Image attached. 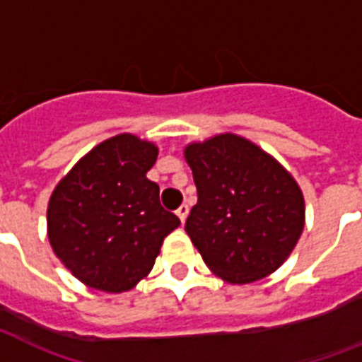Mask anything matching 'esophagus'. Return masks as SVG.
<instances>
[{
	"label": "esophagus",
	"instance_id": "1",
	"mask_svg": "<svg viewBox=\"0 0 362 362\" xmlns=\"http://www.w3.org/2000/svg\"><path fill=\"white\" fill-rule=\"evenodd\" d=\"M175 215H177L181 223H185V219H187V215H189V206H187V204H183V206H179L177 211H175Z\"/></svg>",
	"mask_w": 362,
	"mask_h": 362
}]
</instances>
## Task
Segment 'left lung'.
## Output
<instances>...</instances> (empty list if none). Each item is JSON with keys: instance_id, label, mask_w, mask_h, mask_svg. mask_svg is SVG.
<instances>
[{"instance_id": "1", "label": "left lung", "mask_w": 362, "mask_h": 362, "mask_svg": "<svg viewBox=\"0 0 362 362\" xmlns=\"http://www.w3.org/2000/svg\"><path fill=\"white\" fill-rule=\"evenodd\" d=\"M185 158L198 190L185 230L207 268L234 285L276 272L304 228V196L291 173L234 134L190 143Z\"/></svg>"}]
</instances>
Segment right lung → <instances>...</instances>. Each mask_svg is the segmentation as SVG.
I'll return each instance as SVG.
<instances>
[{
    "label": "right lung",
    "mask_w": 362,
    "mask_h": 362,
    "mask_svg": "<svg viewBox=\"0 0 362 362\" xmlns=\"http://www.w3.org/2000/svg\"><path fill=\"white\" fill-rule=\"evenodd\" d=\"M156 156L153 143L120 134L94 147L56 185L47 209L49 242L88 287L130 291L181 225L160 206L158 185L147 179Z\"/></svg>",
    "instance_id": "right-lung-1"
}]
</instances>
